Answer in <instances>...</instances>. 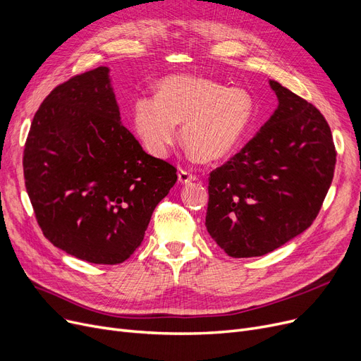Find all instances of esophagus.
Returning <instances> with one entry per match:
<instances>
[{"instance_id": "obj_1", "label": "esophagus", "mask_w": 361, "mask_h": 361, "mask_svg": "<svg viewBox=\"0 0 361 361\" xmlns=\"http://www.w3.org/2000/svg\"><path fill=\"white\" fill-rule=\"evenodd\" d=\"M194 180H197V176H195V175L190 173V171H186V170H179V173H178V182H179L180 185L191 183V182H194Z\"/></svg>"}]
</instances>
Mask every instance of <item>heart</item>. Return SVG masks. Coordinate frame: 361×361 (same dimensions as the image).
<instances>
[{
    "instance_id": "obj_1",
    "label": "heart",
    "mask_w": 361,
    "mask_h": 361,
    "mask_svg": "<svg viewBox=\"0 0 361 361\" xmlns=\"http://www.w3.org/2000/svg\"><path fill=\"white\" fill-rule=\"evenodd\" d=\"M254 120V99L241 88L207 78L171 76L157 85V97L133 102L132 123L145 149L166 157L178 141L202 163L228 159Z\"/></svg>"
}]
</instances>
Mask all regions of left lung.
<instances>
[{
    "instance_id": "1",
    "label": "left lung",
    "mask_w": 361,
    "mask_h": 361,
    "mask_svg": "<svg viewBox=\"0 0 361 361\" xmlns=\"http://www.w3.org/2000/svg\"><path fill=\"white\" fill-rule=\"evenodd\" d=\"M269 85L278 109L209 179L205 228L235 259L264 255L310 228L334 179L328 122L279 82Z\"/></svg>"
}]
</instances>
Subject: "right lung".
Instances as JSON below:
<instances>
[{"label": "right lung", "instance_id": "add662e5", "mask_svg": "<svg viewBox=\"0 0 361 361\" xmlns=\"http://www.w3.org/2000/svg\"><path fill=\"white\" fill-rule=\"evenodd\" d=\"M23 171L45 238L94 264L128 260L178 180L176 169L147 154L120 122L104 66L44 99L26 140Z\"/></svg>", "mask_w": 361, "mask_h": 361}]
</instances>
